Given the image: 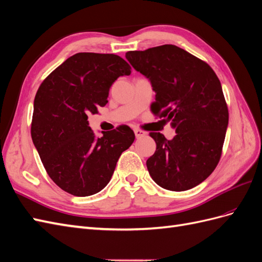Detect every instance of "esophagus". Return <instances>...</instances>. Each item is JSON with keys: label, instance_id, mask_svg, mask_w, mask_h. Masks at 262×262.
Wrapping results in <instances>:
<instances>
[{"label": "esophagus", "instance_id": "obj_1", "mask_svg": "<svg viewBox=\"0 0 262 262\" xmlns=\"http://www.w3.org/2000/svg\"><path fill=\"white\" fill-rule=\"evenodd\" d=\"M135 135L137 137V139H140V138H143L146 136V132L141 130V129H135Z\"/></svg>", "mask_w": 262, "mask_h": 262}]
</instances>
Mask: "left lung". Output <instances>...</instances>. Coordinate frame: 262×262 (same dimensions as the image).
I'll list each match as a JSON object with an SVG mask.
<instances>
[{
  "label": "left lung",
  "mask_w": 262,
  "mask_h": 262,
  "mask_svg": "<svg viewBox=\"0 0 262 262\" xmlns=\"http://www.w3.org/2000/svg\"><path fill=\"white\" fill-rule=\"evenodd\" d=\"M125 57L152 83V113L171 120L177 132L172 140L150 132L157 143L146 160L151 178L167 190L192 189L212 173L225 142L229 112L218 76L207 62L172 44L129 51Z\"/></svg>",
  "instance_id": "left-lung-1"
}]
</instances>
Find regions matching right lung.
I'll use <instances>...</instances> for the list:
<instances>
[{"instance_id": "obj_1", "label": "right lung", "mask_w": 262, "mask_h": 262, "mask_svg": "<svg viewBox=\"0 0 262 262\" xmlns=\"http://www.w3.org/2000/svg\"><path fill=\"white\" fill-rule=\"evenodd\" d=\"M131 67L116 54L81 52L70 56L41 83L34 99L31 137L49 177L76 196L103 189L121 153L135 141L127 125L95 138L89 114L107 103L110 88Z\"/></svg>"}]
</instances>
